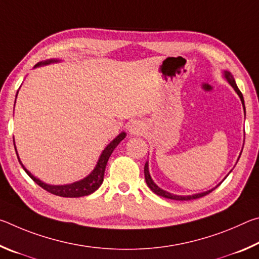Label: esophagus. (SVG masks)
Returning <instances> with one entry per match:
<instances>
[{"label": "esophagus", "instance_id": "34e87169", "mask_svg": "<svg viewBox=\"0 0 259 259\" xmlns=\"http://www.w3.org/2000/svg\"><path fill=\"white\" fill-rule=\"evenodd\" d=\"M143 131V126L140 125L138 122H135V123H133L130 126V133L133 135H142Z\"/></svg>", "mask_w": 259, "mask_h": 259}]
</instances>
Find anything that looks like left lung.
Returning <instances> with one entry per match:
<instances>
[{
  "instance_id": "1",
  "label": "left lung",
  "mask_w": 259,
  "mask_h": 259,
  "mask_svg": "<svg viewBox=\"0 0 259 259\" xmlns=\"http://www.w3.org/2000/svg\"><path fill=\"white\" fill-rule=\"evenodd\" d=\"M225 77H226V80L230 82V84L234 88V90L236 91V94L239 95V97H240V99H241V102H242V105H243V108H244V100H243V96H242V94H241V91L239 90V88H238V85H236V83H235V81H234V78H233V76H232V74L230 73V72H226L225 71ZM244 111H245V108H244ZM144 174H145V181H146V184H147V186L151 188V190L155 193V194H157V195H160V196H163V198H166V199H171V200H178V201H188V200H195V199H200V198H202V196H204V195H207V194H209L210 192H212L213 190H210V191H207V192H203V193H200V194H194V195H187V196H181V195H174V194H170V193H168V192H165V191H163V190H161L160 187H157L155 184H154V182L152 181V178H151V176H150V172H148V163L146 162L145 163V166H144Z\"/></svg>"
}]
</instances>
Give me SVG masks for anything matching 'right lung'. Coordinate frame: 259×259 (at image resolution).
<instances>
[{
	"instance_id": "add662e5",
	"label": "right lung",
	"mask_w": 259,
	"mask_h": 259,
	"mask_svg": "<svg viewBox=\"0 0 259 259\" xmlns=\"http://www.w3.org/2000/svg\"><path fill=\"white\" fill-rule=\"evenodd\" d=\"M55 61H57V60H52V59L47 60V61H45V63L36 64V66L55 63ZM124 138H125V133H121L115 139L113 140L112 143H109L107 147L103 151L102 155H100L99 160H98V163H97V165H96V168L94 169V171L91 172L89 176L85 177L84 179H82V181L69 184V185L54 186V185H48V184H45L43 182H41L40 179L35 178L33 175L25 168L23 163H21L19 160V156L18 155L17 156H18V160L20 162L21 166H23L24 170L26 171V174H27L28 176L32 178L38 186H41L43 190L48 191L49 193H51V194L63 196V198H81V196H85V195L91 194V193H94L96 190H98L100 185H102V183L104 181L105 168H106V164H107L109 156H111V154L113 153L114 148L119 145V143L121 142V140H123ZM15 150H16V147H15ZM16 153H17V151H16Z\"/></svg>"
}]
</instances>
